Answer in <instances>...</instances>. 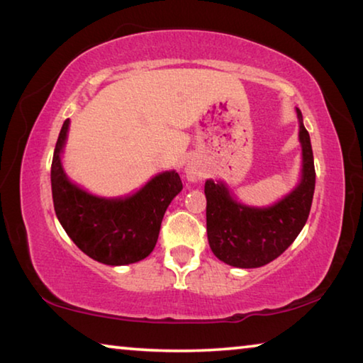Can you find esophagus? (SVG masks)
Returning a JSON list of instances; mask_svg holds the SVG:
<instances>
[{"label":"esophagus","instance_id":"obj_1","mask_svg":"<svg viewBox=\"0 0 363 363\" xmlns=\"http://www.w3.org/2000/svg\"><path fill=\"white\" fill-rule=\"evenodd\" d=\"M186 174H187V179L189 181L195 182V181H199L200 177H201V171L199 169V167H195L194 163H189L187 168H186Z\"/></svg>","mask_w":363,"mask_h":363}]
</instances>
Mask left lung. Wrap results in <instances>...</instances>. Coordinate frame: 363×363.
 <instances>
[{
	"mask_svg": "<svg viewBox=\"0 0 363 363\" xmlns=\"http://www.w3.org/2000/svg\"><path fill=\"white\" fill-rule=\"evenodd\" d=\"M303 179L284 200L270 208L237 203L223 182L206 181V232L211 251L233 267L266 266L290 247L309 218L315 189L314 155L299 110Z\"/></svg>",
	"mask_w": 363,
	"mask_h": 363,
	"instance_id": "left-lung-1",
	"label": "left lung"
}]
</instances>
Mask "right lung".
Instances as JSON below:
<instances>
[{
    "label": "right lung",
    "instance_id": "add662e5",
    "mask_svg": "<svg viewBox=\"0 0 363 363\" xmlns=\"http://www.w3.org/2000/svg\"><path fill=\"white\" fill-rule=\"evenodd\" d=\"M69 118L59 133L51 164L52 201L59 223L84 255L108 266L138 262L155 248L171 200L182 190L176 171L153 177L128 199H99L72 184L60 164Z\"/></svg>",
    "mask_w": 363,
    "mask_h": 363
}]
</instances>
